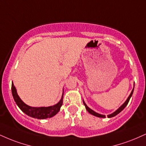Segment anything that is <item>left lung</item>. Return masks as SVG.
<instances>
[{"mask_svg":"<svg viewBox=\"0 0 146 146\" xmlns=\"http://www.w3.org/2000/svg\"><path fill=\"white\" fill-rule=\"evenodd\" d=\"M134 86H135V84H134ZM133 90H134V88H133L132 92H131V94H130V95H129V97H128V99H126V101L123 103V105H122V106H120V108L117 109L116 111H114L113 113H111V114H110V115H108V117H112L115 116V115H117V114H118L119 113H120V112L122 111V110H123L124 108H125V107L126 106V105H128V103H129L130 99H131V96H132V94H133ZM83 103H84V105H85L86 109V110H87V111H88L89 113H90V114H92V115H94V116L99 117H105V115H102V114H100V113H96V112H95L94 111H93L92 110H91L90 108H89L88 107L87 105H86V103H85V102H84V101H83Z\"/></svg>","mask_w":146,"mask_h":146,"instance_id":"obj_1","label":"left lung"}]
</instances>
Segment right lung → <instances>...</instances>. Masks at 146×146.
I'll list each match as a JSON object with an SVG mask.
<instances>
[{"instance_id":"add662e5","label":"right lung","mask_w":146,"mask_h":146,"mask_svg":"<svg viewBox=\"0 0 146 146\" xmlns=\"http://www.w3.org/2000/svg\"><path fill=\"white\" fill-rule=\"evenodd\" d=\"M11 92L14 101H15L17 106L19 107V108L26 115H28L30 117H34V118L46 119L53 117L60 111V109L62 105L63 94L64 93H62V96L60 101L57 104L54 105L53 106L33 108V107L29 106V105L25 104L22 101V99L17 94V90L13 83L11 84Z\"/></svg>"}]
</instances>
